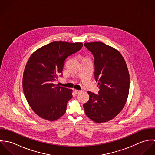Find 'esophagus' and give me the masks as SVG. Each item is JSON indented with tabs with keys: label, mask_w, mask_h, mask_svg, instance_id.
Segmentation results:
<instances>
[{
	"label": "esophagus",
	"mask_w": 155,
	"mask_h": 155,
	"mask_svg": "<svg viewBox=\"0 0 155 155\" xmlns=\"http://www.w3.org/2000/svg\"><path fill=\"white\" fill-rule=\"evenodd\" d=\"M74 93H75L76 94H80V93L82 92V91H81V90H78V89H74Z\"/></svg>",
	"instance_id": "esophagus-1"
}]
</instances>
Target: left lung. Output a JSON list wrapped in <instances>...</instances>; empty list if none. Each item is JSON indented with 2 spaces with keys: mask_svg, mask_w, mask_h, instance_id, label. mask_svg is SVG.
Returning <instances> with one entry per match:
<instances>
[{
  "mask_svg": "<svg viewBox=\"0 0 155 155\" xmlns=\"http://www.w3.org/2000/svg\"><path fill=\"white\" fill-rule=\"evenodd\" d=\"M94 57L95 79L98 94L88 91V101L83 106L92 120L106 122L124 108L130 90V74L124 58L114 48L101 42L85 43Z\"/></svg>",
  "mask_w": 155,
  "mask_h": 155,
  "instance_id": "left-lung-1",
  "label": "left lung"
}]
</instances>
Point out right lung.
Returning <instances> with one entry per match:
<instances>
[{
	"mask_svg": "<svg viewBox=\"0 0 155 155\" xmlns=\"http://www.w3.org/2000/svg\"><path fill=\"white\" fill-rule=\"evenodd\" d=\"M82 46L81 42H53L38 49L28 59L22 88L28 104L39 117L55 120L65 113L72 90L54 82L62 77L65 60Z\"/></svg>",
	"mask_w": 155,
	"mask_h": 155,
	"instance_id": "right-lung-1",
	"label": "right lung"
}]
</instances>
